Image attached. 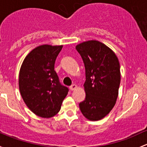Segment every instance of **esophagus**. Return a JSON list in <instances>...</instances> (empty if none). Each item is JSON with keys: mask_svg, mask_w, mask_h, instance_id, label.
<instances>
[{"mask_svg": "<svg viewBox=\"0 0 147 147\" xmlns=\"http://www.w3.org/2000/svg\"><path fill=\"white\" fill-rule=\"evenodd\" d=\"M77 88H78V86H77L76 84H72V85H71L70 86H69V89H70L71 91L75 90V89H76Z\"/></svg>", "mask_w": 147, "mask_h": 147, "instance_id": "34e87169", "label": "esophagus"}]
</instances>
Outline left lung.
<instances>
[{"label":"left lung","mask_w":147,"mask_h":147,"mask_svg":"<svg viewBox=\"0 0 147 147\" xmlns=\"http://www.w3.org/2000/svg\"><path fill=\"white\" fill-rule=\"evenodd\" d=\"M85 67L84 101L79 104L86 119L101 120L116 103L120 83V63L115 53L107 46L96 40L76 46Z\"/></svg>","instance_id":"1"}]
</instances>
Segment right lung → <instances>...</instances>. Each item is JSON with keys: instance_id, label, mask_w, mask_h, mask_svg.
<instances>
[{"instance_id": "1", "label": "right lung", "mask_w": 147, "mask_h": 147, "mask_svg": "<svg viewBox=\"0 0 147 147\" xmlns=\"http://www.w3.org/2000/svg\"><path fill=\"white\" fill-rule=\"evenodd\" d=\"M63 46L44 44L34 49L25 57L19 73V89L29 110L44 118L56 115L68 89L61 85L54 70Z\"/></svg>"}]
</instances>
